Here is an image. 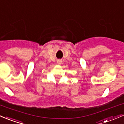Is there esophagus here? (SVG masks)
Listing matches in <instances>:
<instances>
[{
	"instance_id": "1",
	"label": "esophagus",
	"mask_w": 124,
	"mask_h": 124,
	"mask_svg": "<svg viewBox=\"0 0 124 124\" xmlns=\"http://www.w3.org/2000/svg\"><path fill=\"white\" fill-rule=\"evenodd\" d=\"M62 63V60H57V64H61Z\"/></svg>"
}]
</instances>
